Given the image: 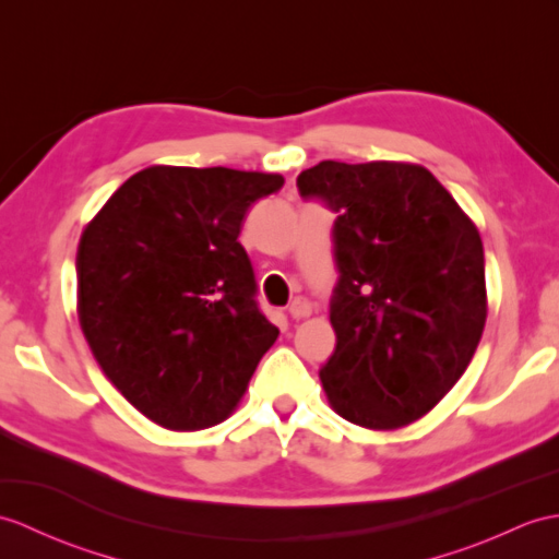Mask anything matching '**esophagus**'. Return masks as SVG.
Segmentation results:
<instances>
[{"label":"esophagus","instance_id":"34e87169","mask_svg":"<svg viewBox=\"0 0 559 559\" xmlns=\"http://www.w3.org/2000/svg\"><path fill=\"white\" fill-rule=\"evenodd\" d=\"M288 311H290V317H293V319H307V317L311 314V302L307 300V297H302V295H297V297H295V300L290 302Z\"/></svg>","mask_w":559,"mask_h":559}]
</instances>
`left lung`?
<instances>
[{
	"label": "left lung",
	"mask_w": 559,
	"mask_h": 559,
	"mask_svg": "<svg viewBox=\"0 0 559 559\" xmlns=\"http://www.w3.org/2000/svg\"><path fill=\"white\" fill-rule=\"evenodd\" d=\"M335 214V349L319 379L343 419L393 431L431 412L486 326L484 242L419 164L319 162L297 176Z\"/></svg>",
	"instance_id": "obj_1"
}]
</instances>
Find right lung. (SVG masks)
I'll list each match as a JSON object with an SVG mask.
<instances>
[{"instance_id":"add662e5","label":"right lung","mask_w":559,"mask_h":559,"mask_svg":"<svg viewBox=\"0 0 559 559\" xmlns=\"http://www.w3.org/2000/svg\"><path fill=\"white\" fill-rule=\"evenodd\" d=\"M281 188L278 174L150 166L85 226L75 254L83 335L154 424L200 431L228 419L276 343L238 236L250 206Z\"/></svg>"}]
</instances>
